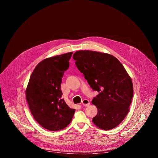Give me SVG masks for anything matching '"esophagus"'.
<instances>
[{"label": "esophagus", "instance_id": "esophagus-1", "mask_svg": "<svg viewBox=\"0 0 158 158\" xmlns=\"http://www.w3.org/2000/svg\"><path fill=\"white\" fill-rule=\"evenodd\" d=\"M82 104L84 106H89L90 105V102L89 100L87 99H84L82 101Z\"/></svg>", "mask_w": 158, "mask_h": 158}]
</instances>
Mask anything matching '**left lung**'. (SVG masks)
<instances>
[{"mask_svg":"<svg viewBox=\"0 0 158 158\" xmlns=\"http://www.w3.org/2000/svg\"><path fill=\"white\" fill-rule=\"evenodd\" d=\"M79 71L94 91L99 93L92 103L98 108L93 122L110 130L126 118L133 96L131 78L119 60L106 53L79 51L73 55Z\"/></svg>","mask_w":158,"mask_h":158,"instance_id":"1","label":"left lung"}]
</instances>
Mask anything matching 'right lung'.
Returning <instances> with one entry per match:
<instances>
[{
  "label": "right lung",
  "mask_w": 158,
  "mask_h": 158,
  "mask_svg": "<svg viewBox=\"0 0 158 158\" xmlns=\"http://www.w3.org/2000/svg\"><path fill=\"white\" fill-rule=\"evenodd\" d=\"M73 52L49 57L40 62L33 71L26 91L31 114L44 128L51 131L69 124L75 109L62 99L60 84L68 69Z\"/></svg>",
  "instance_id": "right-lung-1"
}]
</instances>
